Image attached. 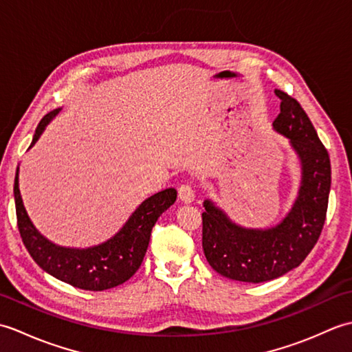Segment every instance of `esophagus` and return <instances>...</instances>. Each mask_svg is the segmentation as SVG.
Masks as SVG:
<instances>
[{
	"instance_id": "34e87169",
	"label": "esophagus",
	"mask_w": 352,
	"mask_h": 352,
	"mask_svg": "<svg viewBox=\"0 0 352 352\" xmlns=\"http://www.w3.org/2000/svg\"><path fill=\"white\" fill-rule=\"evenodd\" d=\"M178 197L183 201V203L189 204L195 199V188L189 183H183L180 188H178Z\"/></svg>"
}]
</instances>
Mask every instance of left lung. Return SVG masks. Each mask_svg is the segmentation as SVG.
Returning <instances> with one entry per match:
<instances>
[{
  "label": "left lung",
  "mask_w": 352,
  "mask_h": 352,
  "mask_svg": "<svg viewBox=\"0 0 352 352\" xmlns=\"http://www.w3.org/2000/svg\"><path fill=\"white\" fill-rule=\"evenodd\" d=\"M281 100L274 130L290 140L301 160L298 198L278 226L254 230L230 221L210 199L204 201L203 250L216 272L245 283H263L300 266L316 245L324 228L331 164L328 151L301 104L276 89Z\"/></svg>",
  "instance_id": "8db88e82"
}]
</instances>
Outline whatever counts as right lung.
Instances as JSON below:
<instances>
[{"label": "right lung", "instance_id": "add662e5", "mask_svg": "<svg viewBox=\"0 0 352 352\" xmlns=\"http://www.w3.org/2000/svg\"><path fill=\"white\" fill-rule=\"evenodd\" d=\"M58 111L60 109H56L42 118L30 148L36 144L45 126ZM13 193L18 230L22 242L36 263L57 280L74 287L94 292L116 287L136 274L145 257L154 223L177 199V190L172 188L154 193L134 210L124 227L107 242L80 250L52 243L36 230L22 203L18 170L14 175Z\"/></svg>", "mask_w": 352, "mask_h": 352}]
</instances>
